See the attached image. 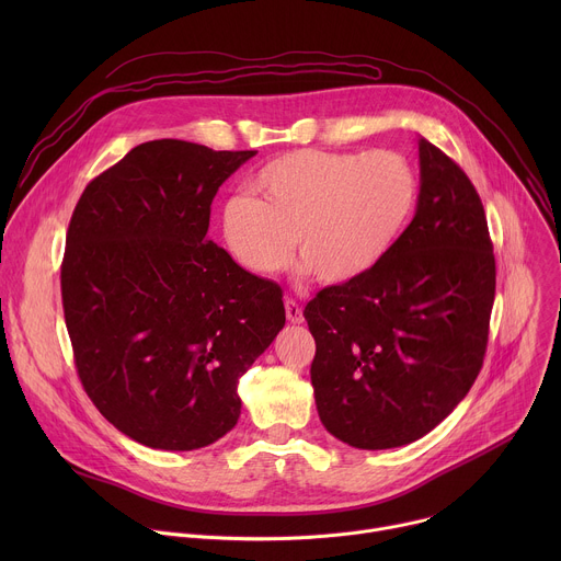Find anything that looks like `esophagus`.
I'll return each mask as SVG.
<instances>
[{
  "mask_svg": "<svg viewBox=\"0 0 561 561\" xmlns=\"http://www.w3.org/2000/svg\"><path fill=\"white\" fill-rule=\"evenodd\" d=\"M284 306H286V317H288L290 324H301V322H304L301 306H299L295 299H286Z\"/></svg>",
  "mask_w": 561,
  "mask_h": 561,
  "instance_id": "esophagus-1",
  "label": "esophagus"
}]
</instances>
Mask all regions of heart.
Listing matches in <instances>:
<instances>
[{"label":"heart","mask_w":561,"mask_h":561,"mask_svg":"<svg viewBox=\"0 0 561 561\" xmlns=\"http://www.w3.org/2000/svg\"><path fill=\"white\" fill-rule=\"evenodd\" d=\"M251 191L221 206L230 257L260 277L297 255L331 286L375 271L407 230L420 195L413 164L394 150L284 152L251 178Z\"/></svg>","instance_id":"b5f03b06"}]
</instances>
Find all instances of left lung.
Instances as JSON below:
<instances>
[{"label": "left lung", "mask_w": 561, "mask_h": 561, "mask_svg": "<svg viewBox=\"0 0 561 561\" xmlns=\"http://www.w3.org/2000/svg\"><path fill=\"white\" fill-rule=\"evenodd\" d=\"M417 150V208L394 249L304 308L319 420L362 450L417 442L444 422L489 342L495 257L482 199L437 146L420 137Z\"/></svg>", "instance_id": "8db88e82"}]
</instances>
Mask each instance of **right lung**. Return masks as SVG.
<instances>
[{
	"instance_id": "right-lung-1",
	"label": "right lung",
	"mask_w": 561,
	"mask_h": 561,
	"mask_svg": "<svg viewBox=\"0 0 561 561\" xmlns=\"http://www.w3.org/2000/svg\"><path fill=\"white\" fill-rule=\"evenodd\" d=\"M257 150L135 146L79 197L61 301L75 366L126 437L195 450L242 413L237 383L286 324L282 288L206 237L219 186Z\"/></svg>"
}]
</instances>
